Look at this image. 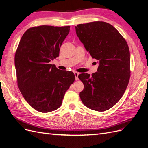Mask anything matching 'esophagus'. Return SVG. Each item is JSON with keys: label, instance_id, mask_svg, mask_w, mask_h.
I'll use <instances>...</instances> for the list:
<instances>
[{"label": "esophagus", "instance_id": "obj_1", "mask_svg": "<svg viewBox=\"0 0 148 148\" xmlns=\"http://www.w3.org/2000/svg\"><path fill=\"white\" fill-rule=\"evenodd\" d=\"M74 75H75V79L76 80H78L79 78H78V75H79V73L78 72H74Z\"/></svg>", "mask_w": 148, "mask_h": 148}]
</instances>
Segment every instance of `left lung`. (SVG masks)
Here are the masks:
<instances>
[{"label": "left lung", "instance_id": "obj_1", "mask_svg": "<svg viewBox=\"0 0 148 148\" xmlns=\"http://www.w3.org/2000/svg\"><path fill=\"white\" fill-rule=\"evenodd\" d=\"M76 33L92 58L98 60L97 72L82 73L84 89L79 93L83 104L103 112L111 108L125 93L130 78V52L126 40L112 25L92 22L75 26Z\"/></svg>", "mask_w": 148, "mask_h": 148}]
</instances>
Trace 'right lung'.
Instances as JSON below:
<instances>
[{
  "instance_id": "right-lung-1",
  "label": "right lung",
  "mask_w": 148,
  "mask_h": 148,
  "mask_svg": "<svg viewBox=\"0 0 148 148\" xmlns=\"http://www.w3.org/2000/svg\"><path fill=\"white\" fill-rule=\"evenodd\" d=\"M70 26L41 25L28 29L16 50L17 84L32 107L47 113L60 107L66 92L75 79L72 72L61 70L50 62L59 56Z\"/></svg>"
}]
</instances>
